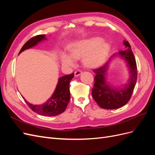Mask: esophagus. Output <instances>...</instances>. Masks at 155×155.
<instances>
[{"label":"esophagus","mask_w":155,"mask_h":155,"mask_svg":"<svg viewBox=\"0 0 155 155\" xmlns=\"http://www.w3.org/2000/svg\"><path fill=\"white\" fill-rule=\"evenodd\" d=\"M82 73H83V72H82V71H81V70H77V71L75 72L74 75H75V76H76V77H77V76H79V75H81Z\"/></svg>","instance_id":"1"}]
</instances>
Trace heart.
<instances>
[{"instance_id": "b5f03b06", "label": "heart", "mask_w": 155, "mask_h": 155, "mask_svg": "<svg viewBox=\"0 0 155 155\" xmlns=\"http://www.w3.org/2000/svg\"><path fill=\"white\" fill-rule=\"evenodd\" d=\"M110 46L100 37H93L70 43L68 46L69 55L62 52L60 61L63 66L70 67L76 60L83 57V63L88 68L100 66L109 54Z\"/></svg>"}]
</instances>
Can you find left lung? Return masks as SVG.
<instances>
[{
  "label": "left lung",
  "instance_id": "8db88e82",
  "mask_svg": "<svg viewBox=\"0 0 155 155\" xmlns=\"http://www.w3.org/2000/svg\"><path fill=\"white\" fill-rule=\"evenodd\" d=\"M124 45L126 48L124 51L113 54L104 66L94 70L96 76L92 95L94 100L102 109H115L126 105L130 99L137 83V67L134 54L128 41L124 40ZM116 57H120L124 61L130 72L128 83L118 88L110 85L106 79L109 64Z\"/></svg>",
  "mask_w": 155,
  "mask_h": 155
}]
</instances>
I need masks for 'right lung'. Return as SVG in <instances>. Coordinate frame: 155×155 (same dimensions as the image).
Here are the masks:
<instances>
[{
	"label": "right lung",
	"instance_id": "1",
	"mask_svg": "<svg viewBox=\"0 0 155 155\" xmlns=\"http://www.w3.org/2000/svg\"><path fill=\"white\" fill-rule=\"evenodd\" d=\"M45 40H47L45 35H39L32 37L23 45L18 54L23 51L35 46ZM74 77V74H72L59 78L52 95L44 104L33 105L26 100L24 97H22L23 99L33 111L39 115L54 116L61 114L66 109L70 99L69 83Z\"/></svg>",
	"mask_w": 155,
	"mask_h": 155
}]
</instances>
